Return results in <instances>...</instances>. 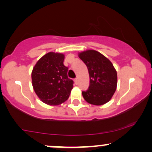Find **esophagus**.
<instances>
[{
	"label": "esophagus",
	"instance_id": "34e87169",
	"mask_svg": "<svg viewBox=\"0 0 152 152\" xmlns=\"http://www.w3.org/2000/svg\"><path fill=\"white\" fill-rule=\"evenodd\" d=\"M74 81H75V83H76V84H77V83H78V78H74Z\"/></svg>",
	"mask_w": 152,
	"mask_h": 152
}]
</instances>
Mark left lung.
<instances>
[{
  "mask_svg": "<svg viewBox=\"0 0 152 152\" xmlns=\"http://www.w3.org/2000/svg\"><path fill=\"white\" fill-rule=\"evenodd\" d=\"M79 58L86 64L90 83L82 95L93 105H102L111 99L117 86V74L111 62L104 55L94 50L79 53Z\"/></svg>",
  "mask_w": 152,
  "mask_h": 152,
  "instance_id": "obj_1",
  "label": "left lung"
}]
</instances>
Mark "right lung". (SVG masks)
<instances>
[{
  "mask_svg": "<svg viewBox=\"0 0 152 152\" xmlns=\"http://www.w3.org/2000/svg\"><path fill=\"white\" fill-rule=\"evenodd\" d=\"M64 54L49 52L33 69L34 89L41 100L48 105L66 102L74 86V81L68 77L69 68L64 66Z\"/></svg>",
  "mask_w": 152,
  "mask_h": 152,
  "instance_id": "1",
  "label": "right lung"
}]
</instances>
